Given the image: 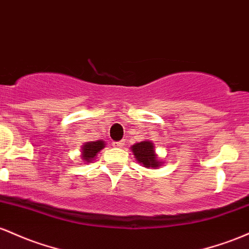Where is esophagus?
<instances>
[{
	"label": "esophagus",
	"instance_id": "1",
	"mask_svg": "<svg viewBox=\"0 0 249 249\" xmlns=\"http://www.w3.org/2000/svg\"><path fill=\"white\" fill-rule=\"evenodd\" d=\"M124 140H122V141H114L113 142V146L116 147V148H122V147H124Z\"/></svg>",
	"mask_w": 249,
	"mask_h": 249
}]
</instances>
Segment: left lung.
Here are the masks:
<instances>
[{
	"mask_svg": "<svg viewBox=\"0 0 249 249\" xmlns=\"http://www.w3.org/2000/svg\"><path fill=\"white\" fill-rule=\"evenodd\" d=\"M130 149H132L135 160L138 161L142 167H146L148 169H156L163 163L162 160L159 159L158 154H156L155 144L153 143L152 141H149V140L133 144V146L130 147Z\"/></svg>",
	"mask_w": 249,
	"mask_h": 249,
	"instance_id": "left-lung-1",
	"label": "left lung"
}]
</instances>
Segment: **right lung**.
Returning <instances> with one entry per match:
<instances>
[{"instance_id": "1", "label": "right lung", "mask_w": 249, "mask_h": 249, "mask_svg": "<svg viewBox=\"0 0 249 249\" xmlns=\"http://www.w3.org/2000/svg\"><path fill=\"white\" fill-rule=\"evenodd\" d=\"M106 147V142L103 140H97V141L86 142L81 147V159L86 163H91V161L95 160L99 152Z\"/></svg>"}]
</instances>
